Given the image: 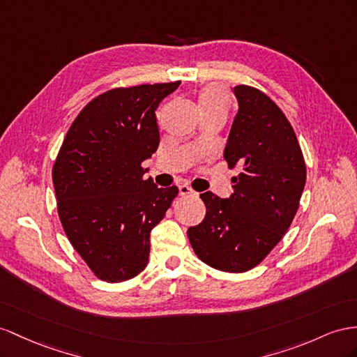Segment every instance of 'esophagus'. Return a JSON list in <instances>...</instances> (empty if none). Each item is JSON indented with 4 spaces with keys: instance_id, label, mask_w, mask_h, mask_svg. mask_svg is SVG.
<instances>
[{
    "instance_id": "1",
    "label": "esophagus",
    "mask_w": 357,
    "mask_h": 357,
    "mask_svg": "<svg viewBox=\"0 0 357 357\" xmlns=\"http://www.w3.org/2000/svg\"><path fill=\"white\" fill-rule=\"evenodd\" d=\"M193 193H195V191L190 185H187V184L179 185V195L181 196H188V195H193Z\"/></svg>"
}]
</instances>
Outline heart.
I'll use <instances>...</instances> for the list:
<instances>
[{
  "label": "heart",
  "mask_w": 357,
  "mask_h": 357,
  "mask_svg": "<svg viewBox=\"0 0 357 357\" xmlns=\"http://www.w3.org/2000/svg\"><path fill=\"white\" fill-rule=\"evenodd\" d=\"M200 109L202 113H209V112H226L227 108V95L223 87H220L218 84H209L206 86L202 93H200Z\"/></svg>",
  "instance_id": "b5f03b06"
}]
</instances>
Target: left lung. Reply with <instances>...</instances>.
I'll list each match as a JSON object with an SVG mask.
<instances>
[{
	"label": "left lung",
	"instance_id": "8db88e82",
	"mask_svg": "<svg viewBox=\"0 0 357 357\" xmlns=\"http://www.w3.org/2000/svg\"><path fill=\"white\" fill-rule=\"evenodd\" d=\"M238 113L223 157L234 176V195H200L206 206L202 223L187 235L197 258L226 273L249 271L287 234L306 184V164L287 116L264 91L234 87Z\"/></svg>",
	"mask_w": 357,
	"mask_h": 357
}]
</instances>
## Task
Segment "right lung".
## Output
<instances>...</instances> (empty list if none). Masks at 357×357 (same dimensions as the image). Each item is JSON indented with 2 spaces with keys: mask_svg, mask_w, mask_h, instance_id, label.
Instances as JSON below:
<instances>
[{
  "mask_svg": "<svg viewBox=\"0 0 357 357\" xmlns=\"http://www.w3.org/2000/svg\"><path fill=\"white\" fill-rule=\"evenodd\" d=\"M179 84L117 87L91 99L54 162L61 226L100 280L125 282L146 268L151 231L178 196L176 185L144 179L142 162L160 144L155 109Z\"/></svg>",
  "mask_w": 357,
  "mask_h": 357,
  "instance_id": "obj_1",
  "label": "right lung"
}]
</instances>
